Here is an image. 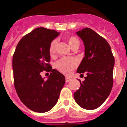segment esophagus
Returning <instances> with one entry per match:
<instances>
[{
	"label": "esophagus",
	"mask_w": 127,
	"mask_h": 127,
	"mask_svg": "<svg viewBox=\"0 0 127 127\" xmlns=\"http://www.w3.org/2000/svg\"><path fill=\"white\" fill-rule=\"evenodd\" d=\"M70 81H71V79H70V78H69V77H65V81H66V83H68V82Z\"/></svg>",
	"instance_id": "obj_1"
}]
</instances>
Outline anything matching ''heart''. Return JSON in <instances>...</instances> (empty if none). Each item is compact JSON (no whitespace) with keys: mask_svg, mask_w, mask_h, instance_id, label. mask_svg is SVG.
<instances>
[{"mask_svg":"<svg viewBox=\"0 0 127 127\" xmlns=\"http://www.w3.org/2000/svg\"><path fill=\"white\" fill-rule=\"evenodd\" d=\"M67 41L71 48L76 44H79V40L75 37H69L67 39ZM57 44H58V41L57 39H54L51 42L50 47H49V52L50 55H53L55 53ZM77 64V61L74 58L63 57L56 63V67L63 74L69 75L76 68Z\"/></svg>","mask_w":127,"mask_h":127,"instance_id":"obj_1","label":"heart"}]
</instances>
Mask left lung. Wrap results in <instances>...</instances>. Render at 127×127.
Wrapping results in <instances>:
<instances>
[{
  "instance_id": "1",
  "label": "left lung",
  "mask_w": 127,
  "mask_h": 127,
  "mask_svg": "<svg viewBox=\"0 0 127 127\" xmlns=\"http://www.w3.org/2000/svg\"><path fill=\"white\" fill-rule=\"evenodd\" d=\"M76 33L85 45V57L77 72H86L87 76L83 81L79 79L80 88L74 97L79 106L93 110L100 106L111 92L114 58L107 41L92 29L85 28Z\"/></svg>"
}]
</instances>
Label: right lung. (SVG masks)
I'll list each match as a JSON object with an SVG mask.
<instances>
[{
	"instance_id": "obj_1",
	"label": "right lung",
	"mask_w": 127,
	"mask_h": 127,
	"mask_svg": "<svg viewBox=\"0 0 127 127\" xmlns=\"http://www.w3.org/2000/svg\"><path fill=\"white\" fill-rule=\"evenodd\" d=\"M59 33L54 30L37 28L22 38L13 55L16 91L21 101L34 112L51 110L65 83V76L52 69L49 64L50 43ZM44 70L51 72L47 80L41 76Z\"/></svg>"
}]
</instances>
